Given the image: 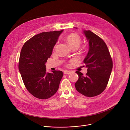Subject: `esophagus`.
Returning <instances> with one entry per match:
<instances>
[{"label": "esophagus", "mask_w": 130, "mask_h": 130, "mask_svg": "<svg viewBox=\"0 0 130 130\" xmlns=\"http://www.w3.org/2000/svg\"><path fill=\"white\" fill-rule=\"evenodd\" d=\"M70 73H71V71H67V70H66V71H64V74H70Z\"/></svg>", "instance_id": "1"}]
</instances>
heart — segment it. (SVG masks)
I'll return each instance as SVG.
<instances>
[{"label":"heart","mask_w":130,"mask_h":130,"mask_svg":"<svg viewBox=\"0 0 130 130\" xmlns=\"http://www.w3.org/2000/svg\"><path fill=\"white\" fill-rule=\"evenodd\" d=\"M66 41L71 49L73 48H78L82 43L81 38L78 35L75 34L68 36L66 38Z\"/></svg>","instance_id":"obj_1"}]
</instances>
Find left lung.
<instances>
[{"mask_svg":"<svg viewBox=\"0 0 130 130\" xmlns=\"http://www.w3.org/2000/svg\"><path fill=\"white\" fill-rule=\"evenodd\" d=\"M83 33L89 45L88 53L83 61L88 72L84 76L80 72L76 71L78 79L74 85L78 92L93 97L105 90L111 74L112 61L108 47L101 38L89 30H83Z\"/></svg>","mask_w":130,"mask_h":130,"instance_id":"8db88e82","label":"left lung"}]
</instances>
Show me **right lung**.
Segmentation results:
<instances>
[{
    "mask_svg": "<svg viewBox=\"0 0 130 130\" xmlns=\"http://www.w3.org/2000/svg\"><path fill=\"white\" fill-rule=\"evenodd\" d=\"M63 31L43 32L35 35L24 44L21 50L19 71L27 91L38 99L50 98L58 89L62 72L47 73L45 63Z\"/></svg>",
    "mask_w": 130,
    "mask_h": 130,
    "instance_id": "obj_1",
    "label": "right lung"
}]
</instances>
